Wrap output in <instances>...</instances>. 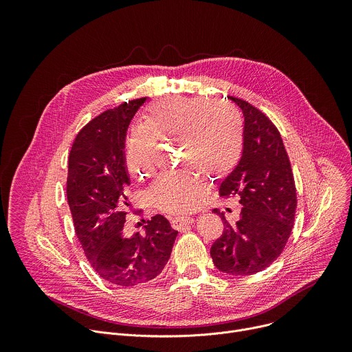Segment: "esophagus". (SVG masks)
<instances>
[{"label":"esophagus","mask_w":352,"mask_h":352,"mask_svg":"<svg viewBox=\"0 0 352 352\" xmlns=\"http://www.w3.org/2000/svg\"><path fill=\"white\" fill-rule=\"evenodd\" d=\"M192 223H193V219H192V217H184V216H181V217H174V219H171V226H173V228H175V230H179L181 227L188 226V224H192Z\"/></svg>","instance_id":"esophagus-1"}]
</instances>
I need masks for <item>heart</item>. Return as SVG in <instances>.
Returning <instances> with one entry per match:
<instances>
[{
    "label": "heart",
    "instance_id": "b5f03b06",
    "mask_svg": "<svg viewBox=\"0 0 352 352\" xmlns=\"http://www.w3.org/2000/svg\"><path fill=\"white\" fill-rule=\"evenodd\" d=\"M175 139L184 144L185 168L162 174L150 188L160 209L171 213L192 210L208 190L204 175L223 178L238 164L243 150V124L230 103H210L202 97L171 96L146 109L143 124L135 126L125 146L128 171L144 178L153 168L157 140Z\"/></svg>",
    "mask_w": 352,
    "mask_h": 352
}]
</instances>
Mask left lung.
Returning a JSON list of instances; mask_svg holds the SVG:
<instances>
[{
	"instance_id": "8db88e82",
	"label": "left lung",
	"mask_w": 352,
	"mask_h": 352,
	"mask_svg": "<svg viewBox=\"0 0 352 352\" xmlns=\"http://www.w3.org/2000/svg\"><path fill=\"white\" fill-rule=\"evenodd\" d=\"M243 114V150L221 181L223 197L238 196L241 219L231 226L219 209L224 230L212 245L214 266L227 274L249 276L270 266L289 238L296 189L288 155L274 124L245 100L230 97Z\"/></svg>"
}]
</instances>
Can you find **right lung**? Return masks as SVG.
Listing matches in <instances>:
<instances>
[{"label": "right lung", "instance_id": "1", "mask_svg": "<svg viewBox=\"0 0 352 352\" xmlns=\"http://www.w3.org/2000/svg\"><path fill=\"white\" fill-rule=\"evenodd\" d=\"M146 97L131 100L91 120L76 135L68 162L67 197L75 232L96 273L120 287H133L157 277L167 265L175 231L156 214L144 235H124L126 192L125 136Z\"/></svg>", "mask_w": 352, "mask_h": 352}]
</instances>
